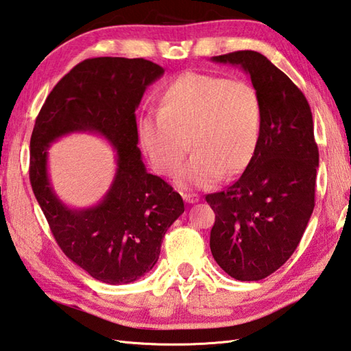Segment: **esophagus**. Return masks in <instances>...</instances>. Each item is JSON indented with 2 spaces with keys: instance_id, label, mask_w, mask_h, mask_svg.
Listing matches in <instances>:
<instances>
[{
  "instance_id": "1",
  "label": "esophagus",
  "mask_w": 351,
  "mask_h": 351,
  "mask_svg": "<svg viewBox=\"0 0 351 351\" xmlns=\"http://www.w3.org/2000/svg\"><path fill=\"white\" fill-rule=\"evenodd\" d=\"M182 197L186 203H197L200 200V195L193 193H182Z\"/></svg>"
}]
</instances>
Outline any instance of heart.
<instances>
[{"label": "heart", "instance_id": "b5f03b06", "mask_svg": "<svg viewBox=\"0 0 351 351\" xmlns=\"http://www.w3.org/2000/svg\"><path fill=\"white\" fill-rule=\"evenodd\" d=\"M262 127V104L251 84L189 71L160 95L157 113L138 121V141L160 175L178 172L184 189L208 186L221 175L230 178L254 157Z\"/></svg>", "mask_w": 351, "mask_h": 351}]
</instances>
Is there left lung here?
Masks as SVG:
<instances>
[{
    "label": "left lung",
    "instance_id": "left-lung-1",
    "mask_svg": "<svg viewBox=\"0 0 351 351\" xmlns=\"http://www.w3.org/2000/svg\"><path fill=\"white\" fill-rule=\"evenodd\" d=\"M247 73L262 104L254 157L229 189L208 194L215 213L210 251L232 278L258 281L287 262L314 209L319 148L302 91L265 55L213 56Z\"/></svg>",
    "mask_w": 351,
    "mask_h": 351
}]
</instances>
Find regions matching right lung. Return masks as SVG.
<instances>
[{
  "instance_id": "right-lung-1",
  "label": "right lung",
  "mask_w": 351,
  "mask_h": 351,
  "mask_svg": "<svg viewBox=\"0 0 351 351\" xmlns=\"http://www.w3.org/2000/svg\"><path fill=\"white\" fill-rule=\"evenodd\" d=\"M162 75L143 58L85 60L55 85L32 130L29 181L38 205L64 254L106 284H128L149 272L185 209L172 186L146 172L137 146L136 109ZM73 132L99 134L117 154L114 181L94 207L65 206L48 178V148Z\"/></svg>"
}]
</instances>
